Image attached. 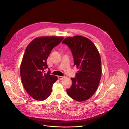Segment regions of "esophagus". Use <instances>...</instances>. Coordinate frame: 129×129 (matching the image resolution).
Masks as SVG:
<instances>
[{"label": "esophagus", "instance_id": "esophagus-1", "mask_svg": "<svg viewBox=\"0 0 129 129\" xmlns=\"http://www.w3.org/2000/svg\"><path fill=\"white\" fill-rule=\"evenodd\" d=\"M58 79L61 80H62L64 78V77H61V76H58Z\"/></svg>", "mask_w": 129, "mask_h": 129}]
</instances>
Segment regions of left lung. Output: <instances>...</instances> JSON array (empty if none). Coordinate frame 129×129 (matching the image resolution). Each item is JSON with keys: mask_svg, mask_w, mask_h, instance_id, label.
Here are the masks:
<instances>
[{"mask_svg": "<svg viewBox=\"0 0 129 129\" xmlns=\"http://www.w3.org/2000/svg\"><path fill=\"white\" fill-rule=\"evenodd\" d=\"M70 49L74 65L79 69L72 85L66 90L72 99L82 102L90 99L97 90L102 75L101 59L95 45L89 39L77 36L62 42Z\"/></svg>", "mask_w": 129, "mask_h": 129, "instance_id": "1", "label": "left lung"}]
</instances>
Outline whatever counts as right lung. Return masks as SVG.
<instances>
[{"label":"right lung","mask_w":129,"mask_h":129,"mask_svg":"<svg viewBox=\"0 0 129 129\" xmlns=\"http://www.w3.org/2000/svg\"><path fill=\"white\" fill-rule=\"evenodd\" d=\"M61 37H42L33 40L27 46L20 66V76L27 93L36 100L43 101L51 94L52 85L58 80L50 75L47 58L52 49L63 40Z\"/></svg>","instance_id":"obj_1"}]
</instances>
